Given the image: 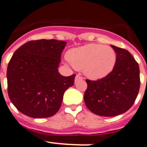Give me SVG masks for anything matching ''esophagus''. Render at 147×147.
<instances>
[{"label": "esophagus", "mask_w": 147, "mask_h": 147, "mask_svg": "<svg viewBox=\"0 0 147 147\" xmlns=\"http://www.w3.org/2000/svg\"><path fill=\"white\" fill-rule=\"evenodd\" d=\"M83 79V78L82 77V76H80V75H77V76H76V79H75V82H77L78 81H79V80H82Z\"/></svg>", "instance_id": "34e87169"}]
</instances>
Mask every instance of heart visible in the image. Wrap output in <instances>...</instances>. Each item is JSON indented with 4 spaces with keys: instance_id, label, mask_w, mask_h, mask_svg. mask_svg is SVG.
<instances>
[{
    "instance_id": "obj_1",
    "label": "heart",
    "mask_w": 147,
    "mask_h": 147,
    "mask_svg": "<svg viewBox=\"0 0 147 147\" xmlns=\"http://www.w3.org/2000/svg\"><path fill=\"white\" fill-rule=\"evenodd\" d=\"M68 61L76 69H83L87 77L99 79L112 72L116 63V53L107 45L89 44L72 48L66 53Z\"/></svg>"
}]
</instances>
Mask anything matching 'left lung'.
<instances>
[{
    "mask_svg": "<svg viewBox=\"0 0 147 147\" xmlns=\"http://www.w3.org/2000/svg\"><path fill=\"white\" fill-rule=\"evenodd\" d=\"M116 53L112 72L97 81L87 79L84 100L88 109L100 116L121 115L133 106L140 84V69L132 55L125 49L111 45Z\"/></svg>",
    "mask_w": 147,
    "mask_h": 147,
    "instance_id": "1",
    "label": "left lung"
}]
</instances>
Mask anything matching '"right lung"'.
Instances as JSON below:
<instances>
[{
	"label": "right lung",
	"mask_w": 147,
	"mask_h": 147,
	"mask_svg": "<svg viewBox=\"0 0 147 147\" xmlns=\"http://www.w3.org/2000/svg\"><path fill=\"white\" fill-rule=\"evenodd\" d=\"M66 45L63 40H31L18 48L7 66L8 95L27 116H53L61 107L63 94L73 86L76 75L61 76L58 67Z\"/></svg>",
	"instance_id": "obj_1"
}]
</instances>
